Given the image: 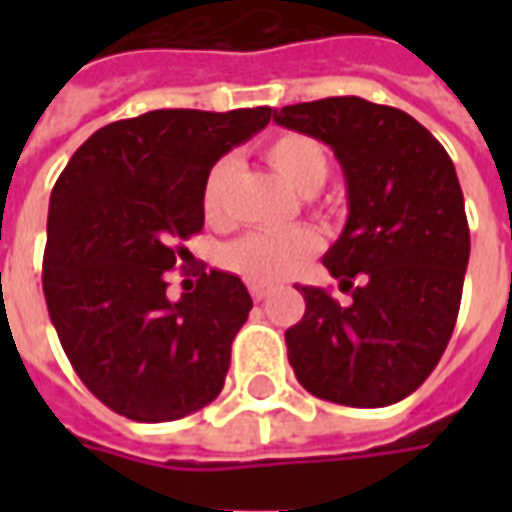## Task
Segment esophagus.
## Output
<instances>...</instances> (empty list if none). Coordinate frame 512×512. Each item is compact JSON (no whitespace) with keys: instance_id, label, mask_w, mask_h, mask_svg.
<instances>
[{"instance_id":"esophagus-1","label":"esophagus","mask_w":512,"mask_h":512,"mask_svg":"<svg viewBox=\"0 0 512 512\" xmlns=\"http://www.w3.org/2000/svg\"><path fill=\"white\" fill-rule=\"evenodd\" d=\"M271 285H266V282H249V293H252V299L255 301H263L271 293Z\"/></svg>"}]
</instances>
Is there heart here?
Segmentation results:
<instances>
[{
  "label": "heart",
  "mask_w": 512,
  "mask_h": 512,
  "mask_svg": "<svg viewBox=\"0 0 512 512\" xmlns=\"http://www.w3.org/2000/svg\"><path fill=\"white\" fill-rule=\"evenodd\" d=\"M266 158L282 178L301 194H315L329 178V156L321 142L307 134H279L266 145ZM235 172V158H219L202 180V211L211 224L227 216V183ZM321 249V235L310 227L288 233H249L224 246L222 263L249 282H279L310 263Z\"/></svg>",
  "instance_id": "1"
}]
</instances>
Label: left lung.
<instances>
[{
  "instance_id": "8db88e82",
  "label": "left lung",
  "mask_w": 512,
  "mask_h": 512,
  "mask_svg": "<svg viewBox=\"0 0 512 512\" xmlns=\"http://www.w3.org/2000/svg\"><path fill=\"white\" fill-rule=\"evenodd\" d=\"M274 120L332 147L348 191L323 266L351 301L299 288L307 310L285 332L293 373L329 403L392 406L439 365L461 310L469 224L452 158L411 115L356 95L282 106Z\"/></svg>"
}]
</instances>
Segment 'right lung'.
Here are the masks:
<instances>
[{
    "label": "right lung",
    "mask_w": 512,
    "mask_h": 512,
    "mask_svg": "<svg viewBox=\"0 0 512 512\" xmlns=\"http://www.w3.org/2000/svg\"><path fill=\"white\" fill-rule=\"evenodd\" d=\"M271 106L156 109L98 128L54 183L43 293L76 376L136 422H172L222 392L252 296L227 271H197L167 296L180 241L200 233L202 180L263 131Z\"/></svg>",
    "instance_id": "obj_1"
}]
</instances>
